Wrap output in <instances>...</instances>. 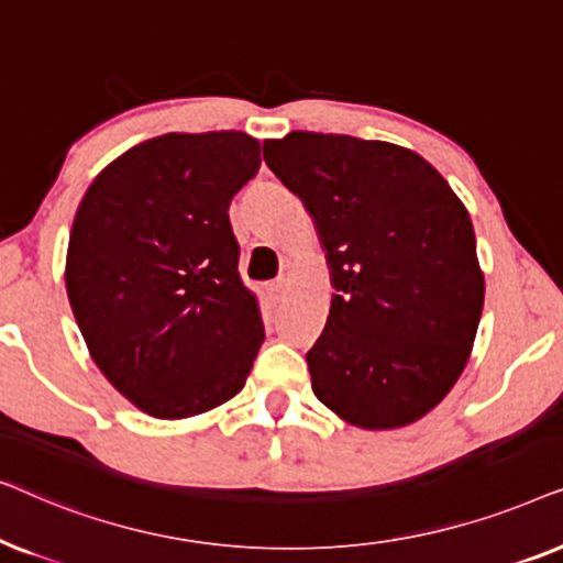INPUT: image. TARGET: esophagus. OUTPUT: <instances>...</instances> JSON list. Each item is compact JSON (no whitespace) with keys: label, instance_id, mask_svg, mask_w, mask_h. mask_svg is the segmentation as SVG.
<instances>
[{"label":"esophagus","instance_id":"obj_1","mask_svg":"<svg viewBox=\"0 0 563 563\" xmlns=\"http://www.w3.org/2000/svg\"><path fill=\"white\" fill-rule=\"evenodd\" d=\"M284 291H287V282H284V279L268 284V297L276 299V302H279V299L284 297Z\"/></svg>","mask_w":563,"mask_h":563}]
</instances>
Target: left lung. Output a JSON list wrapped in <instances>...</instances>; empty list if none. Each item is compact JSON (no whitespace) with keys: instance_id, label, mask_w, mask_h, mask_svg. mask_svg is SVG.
Wrapping results in <instances>:
<instances>
[{"instance_id":"obj_1","label":"left lung","mask_w":563,"mask_h":563,"mask_svg":"<svg viewBox=\"0 0 563 563\" xmlns=\"http://www.w3.org/2000/svg\"><path fill=\"white\" fill-rule=\"evenodd\" d=\"M264 161L312 214L335 295L307 351L312 391L351 426L402 428L449 395L484 307L474 228L402 145L295 130Z\"/></svg>"}]
</instances>
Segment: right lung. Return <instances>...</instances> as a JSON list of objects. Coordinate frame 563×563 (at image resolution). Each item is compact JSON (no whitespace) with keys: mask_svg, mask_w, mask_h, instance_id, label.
<instances>
[{"mask_svg":"<svg viewBox=\"0 0 563 563\" xmlns=\"http://www.w3.org/2000/svg\"><path fill=\"white\" fill-rule=\"evenodd\" d=\"M258 151L238 130L158 135L112 161L76 210L66 253L74 318L99 372L153 418L228 402L264 343L228 218Z\"/></svg>","mask_w":563,"mask_h":563,"instance_id":"right-lung-1","label":"right lung"}]
</instances>
